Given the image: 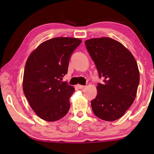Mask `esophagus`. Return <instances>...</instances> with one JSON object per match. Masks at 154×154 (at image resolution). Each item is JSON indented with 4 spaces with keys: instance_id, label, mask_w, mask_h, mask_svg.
<instances>
[{
    "instance_id": "esophagus-1",
    "label": "esophagus",
    "mask_w": 154,
    "mask_h": 154,
    "mask_svg": "<svg viewBox=\"0 0 154 154\" xmlns=\"http://www.w3.org/2000/svg\"><path fill=\"white\" fill-rule=\"evenodd\" d=\"M77 88H79L80 90H83L85 88V85H77Z\"/></svg>"
}]
</instances>
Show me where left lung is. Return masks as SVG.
<instances>
[{"label": "left lung", "mask_w": 154, "mask_h": 154, "mask_svg": "<svg viewBox=\"0 0 154 154\" xmlns=\"http://www.w3.org/2000/svg\"><path fill=\"white\" fill-rule=\"evenodd\" d=\"M85 44L99 77L104 79L97 84V94L91 101L92 111L104 121H116L135 99L140 83L137 64L123 44L111 38H91Z\"/></svg>", "instance_id": "left-lung-1"}]
</instances>
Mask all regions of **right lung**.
Masks as SVG:
<instances>
[{"instance_id": "add662e5", "label": "right lung", "mask_w": 154, "mask_h": 154, "mask_svg": "<svg viewBox=\"0 0 154 154\" xmlns=\"http://www.w3.org/2000/svg\"><path fill=\"white\" fill-rule=\"evenodd\" d=\"M81 42L75 38H54L42 43L27 59L23 90L31 109L43 120L56 121L68 113L75 90L62 81L71 54Z\"/></svg>"}]
</instances>
